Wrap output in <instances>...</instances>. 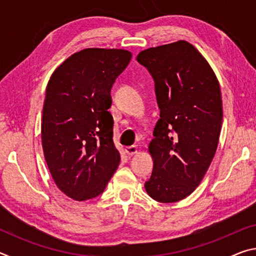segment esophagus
I'll return each mask as SVG.
<instances>
[{
  "label": "esophagus",
  "instance_id": "34e87169",
  "mask_svg": "<svg viewBox=\"0 0 256 256\" xmlns=\"http://www.w3.org/2000/svg\"><path fill=\"white\" fill-rule=\"evenodd\" d=\"M125 152H126L128 156H133L138 152V146H130L125 148Z\"/></svg>",
  "mask_w": 256,
  "mask_h": 256
}]
</instances>
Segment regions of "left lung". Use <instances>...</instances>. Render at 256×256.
Returning <instances> with one entry per match:
<instances>
[{
	"label": "left lung",
	"mask_w": 256,
	"mask_h": 256,
	"mask_svg": "<svg viewBox=\"0 0 256 256\" xmlns=\"http://www.w3.org/2000/svg\"><path fill=\"white\" fill-rule=\"evenodd\" d=\"M136 60L152 76L160 110L149 144L154 170L144 188L158 202L180 201L201 183L218 146L219 82L206 58L185 40L142 50Z\"/></svg>",
	"instance_id": "obj_1"
}]
</instances>
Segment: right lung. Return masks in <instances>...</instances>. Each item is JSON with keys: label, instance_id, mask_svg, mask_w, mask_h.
I'll return each instance as SVG.
<instances>
[{"label": "right lung", "instance_id": "1", "mask_svg": "<svg viewBox=\"0 0 256 256\" xmlns=\"http://www.w3.org/2000/svg\"><path fill=\"white\" fill-rule=\"evenodd\" d=\"M125 50L86 48L56 68L46 88L42 144L55 184L76 201L104 192L120 164L110 90L131 60Z\"/></svg>", "mask_w": 256, "mask_h": 256}]
</instances>
